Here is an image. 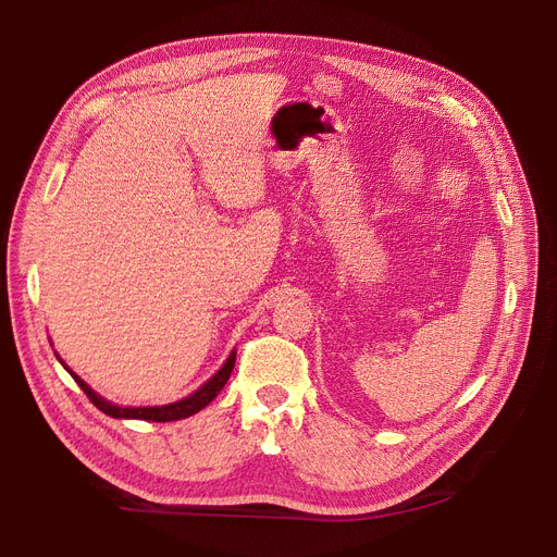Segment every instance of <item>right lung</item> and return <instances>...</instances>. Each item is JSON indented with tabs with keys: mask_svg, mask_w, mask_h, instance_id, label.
I'll return each instance as SVG.
<instances>
[{
	"mask_svg": "<svg viewBox=\"0 0 557 557\" xmlns=\"http://www.w3.org/2000/svg\"><path fill=\"white\" fill-rule=\"evenodd\" d=\"M58 360H60V358H58ZM234 360H237V352L232 350V356L225 360V364H223L221 369H218V372H215L205 385H201L199 391H195L190 397H185V399H181V401L166 404V407H115V404L107 401L104 397H99V395L92 391V387H90L86 381H83V379H78V376L72 372V369L66 367L62 360H60V362L64 364L66 372H70V374L74 376V381L81 385V391L88 395V399L95 404V407H97L99 411H104L107 416H111V418L153 420V423H170V420H181V418H188V416L201 411L211 399H215V395L223 391L227 379H230V374H232Z\"/></svg>",
	"mask_w": 557,
	"mask_h": 557,
	"instance_id": "1",
	"label": "right lung"
}]
</instances>
